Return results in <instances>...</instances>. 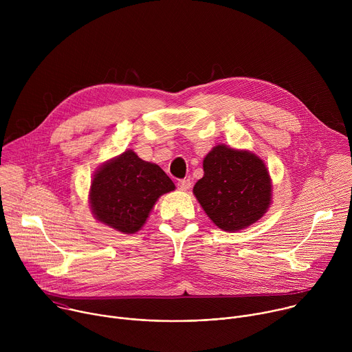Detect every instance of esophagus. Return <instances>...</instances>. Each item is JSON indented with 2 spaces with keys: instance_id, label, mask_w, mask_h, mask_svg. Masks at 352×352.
Returning a JSON list of instances; mask_svg holds the SVG:
<instances>
[{
  "instance_id": "34e87169",
  "label": "esophagus",
  "mask_w": 352,
  "mask_h": 352,
  "mask_svg": "<svg viewBox=\"0 0 352 352\" xmlns=\"http://www.w3.org/2000/svg\"><path fill=\"white\" fill-rule=\"evenodd\" d=\"M178 189L181 190H189L190 189V179L186 178V179H179L178 181Z\"/></svg>"
}]
</instances>
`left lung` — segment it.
I'll return each instance as SVG.
<instances>
[{
	"instance_id": "1",
	"label": "left lung",
	"mask_w": 352,
	"mask_h": 352,
	"mask_svg": "<svg viewBox=\"0 0 352 352\" xmlns=\"http://www.w3.org/2000/svg\"><path fill=\"white\" fill-rule=\"evenodd\" d=\"M204 171L193 195L219 228L239 231L262 219L270 208L272 179L255 153L217 144L204 159Z\"/></svg>"
}]
</instances>
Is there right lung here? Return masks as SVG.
Listing matches in <instances>:
<instances>
[{
    "label": "right lung",
    "instance_id": "right-lung-1",
    "mask_svg": "<svg viewBox=\"0 0 352 352\" xmlns=\"http://www.w3.org/2000/svg\"><path fill=\"white\" fill-rule=\"evenodd\" d=\"M174 189V182L157 164L143 162L132 150H125L94 173L89 192L91 213L120 232L135 234L157 199Z\"/></svg>",
    "mask_w": 352,
    "mask_h": 352
}]
</instances>
